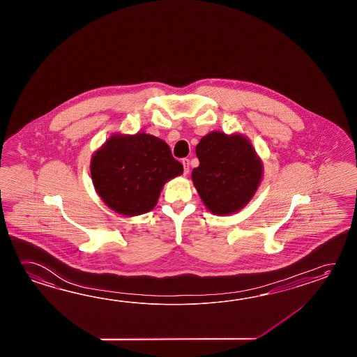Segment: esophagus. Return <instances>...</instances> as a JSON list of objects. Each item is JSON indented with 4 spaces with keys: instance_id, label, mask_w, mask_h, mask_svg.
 <instances>
[{
    "instance_id": "obj_1",
    "label": "esophagus",
    "mask_w": 357,
    "mask_h": 357,
    "mask_svg": "<svg viewBox=\"0 0 357 357\" xmlns=\"http://www.w3.org/2000/svg\"><path fill=\"white\" fill-rule=\"evenodd\" d=\"M182 166H183V172H185V175H188L189 174L190 169V160L188 158H183L181 160Z\"/></svg>"
}]
</instances>
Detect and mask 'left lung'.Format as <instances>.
<instances>
[{
  "mask_svg": "<svg viewBox=\"0 0 357 357\" xmlns=\"http://www.w3.org/2000/svg\"><path fill=\"white\" fill-rule=\"evenodd\" d=\"M199 166L191 178L206 209L215 215L240 212L263 178V162L249 137L211 131L197 145Z\"/></svg>",
  "mask_w": 357,
  "mask_h": 357,
  "instance_id": "8db88e82",
  "label": "left lung"
}]
</instances>
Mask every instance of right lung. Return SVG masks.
I'll list each match as a JSON object with an SVG mask.
<instances>
[{
    "label": "right lung",
    "mask_w": 357,
    "mask_h": 357,
    "mask_svg": "<svg viewBox=\"0 0 357 357\" xmlns=\"http://www.w3.org/2000/svg\"><path fill=\"white\" fill-rule=\"evenodd\" d=\"M182 172L167 143L145 132H114L91 160L97 194L108 208L125 217L151 212L165 183Z\"/></svg>",
    "instance_id": "right-lung-1"
}]
</instances>
